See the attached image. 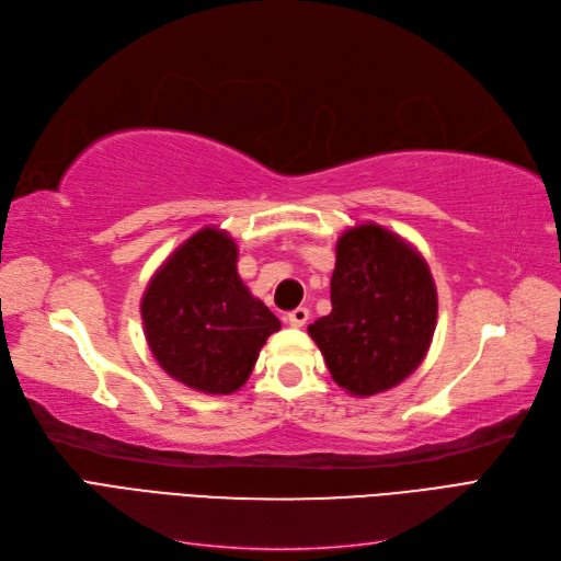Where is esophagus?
Returning <instances> with one entry per match:
<instances>
[{
  "label": "esophagus",
  "instance_id": "obj_1",
  "mask_svg": "<svg viewBox=\"0 0 561 561\" xmlns=\"http://www.w3.org/2000/svg\"><path fill=\"white\" fill-rule=\"evenodd\" d=\"M285 320H287V325H290V328H304V325H307V320H309V309L299 307V309L287 313Z\"/></svg>",
  "mask_w": 561,
  "mask_h": 561
}]
</instances>
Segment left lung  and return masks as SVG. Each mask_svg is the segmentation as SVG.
I'll return each instance as SVG.
<instances>
[{
  "mask_svg": "<svg viewBox=\"0 0 561 561\" xmlns=\"http://www.w3.org/2000/svg\"><path fill=\"white\" fill-rule=\"evenodd\" d=\"M332 311L309 325L332 379L367 398L398 386L423 363L437 320L426 260L375 222L336 241Z\"/></svg>",
  "mask_w": 561,
  "mask_h": 561,
  "instance_id": "8db88e82",
  "label": "left lung"
}]
</instances>
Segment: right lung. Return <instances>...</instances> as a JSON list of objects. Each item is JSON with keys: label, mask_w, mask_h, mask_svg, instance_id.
<instances>
[{"label": "right lung", "mask_w": 561, "mask_h": 561, "mask_svg": "<svg viewBox=\"0 0 561 561\" xmlns=\"http://www.w3.org/2000/svg\"><path fill=\"white\" fill-rule=\"evenodd\" d=\"M236 262L231 236L206 227L161 264L142 297L149 351L165 375L198 393L239 390L266 339L280 330V320L243 285Z\"/></svg>", "instance_id": "obj_1"}]
</instances>
